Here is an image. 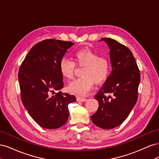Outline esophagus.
I'll return each mask as SVG.
<instances>
[{
  "instance_id": "esophagus-1",
  "label": "esophagus",
  "mask_w": 159,
  "mask_h": 159,
  "mask_svg": "<svg viewBox=\"0 0 159 159\" xmlns=\"http://www.w3.org/2000/svg\"><path fill=\"white\" fill-rule=\"evenodd\" d=\"M87 100L84 97H80V96H78V97H77V101H78V102H84L85 101Z\"/></svg>"
}]
</instances>
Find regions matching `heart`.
Masks as SVG:
<instances>
[{"instance_id": "obj_1", "label": "heart", "mask_w": 159, "mask_h": 159, "mask_svg": "<svg viewBox=\"0 0 159 159\" xmlns=\"http://www.w3.org/2000/svg\"><path fill=\"white\" fill-rule=\"evenodd\" d=\"M74 61L63 58L60 62V71L66 78L72 80L75 78L76 65L84 68L81 75L83 77L72 82L69 89L71 92L85 95L92 88L94 83L97 85L103 83L108 78L111 70V63L107 57L99 56L89 48H83L74 54Z\"/></svg>"}]
</instances>
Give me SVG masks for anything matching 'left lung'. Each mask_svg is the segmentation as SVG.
<instances>
[{
    "instance_id": "1",
    "label": "left lung",
    "mask_w": 159,
    "mask_h": 159,
    "mask_svg": "<svg viewBox=\"0 0 159 159\" xmlns=\"http://www.w3.org/2000/svg\"><path fill=\"white\" fill-rule=\"evenodd\" d=\"M102 40L110 49L112 71L94 96L99 107L91 118L96 126L111 129L120 125L136 104L141 75L133 53L127 46L112 38Z\"/></svg>"
}]
</instances>
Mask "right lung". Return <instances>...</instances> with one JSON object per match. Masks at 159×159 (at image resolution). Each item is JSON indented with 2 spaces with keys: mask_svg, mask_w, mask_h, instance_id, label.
<instances>
[{
  "mask_svg": "<svg viewBox=\"0 0 159 159\" xmlns=\"http://www.w3.org/2000/svg\"><path fill=\"white\" fill-rule=\"evenodd\" d=\"M74 42L46 39L34 46L18 71L20 98L32 119L45 129H57L68 121L74 95L62 93L60 62ZM57 92L56 93L55 91Z\"/></svg>",
  "mask_w": 159,
  "mask_h": 159,
  "instance_id": "add662e5",
  "label": "right lung"
}]
</instances>
